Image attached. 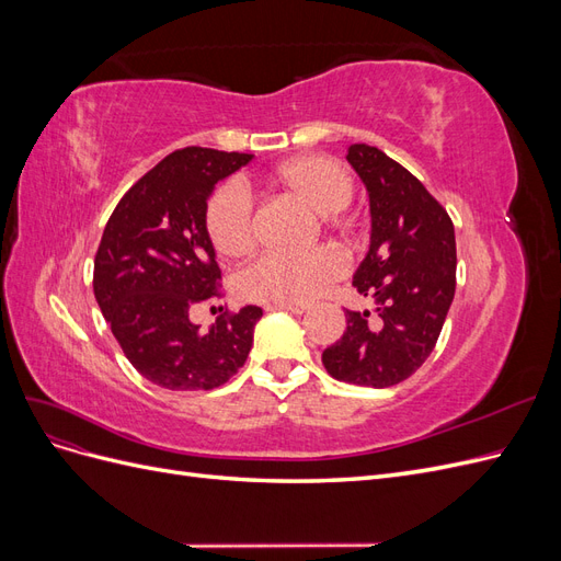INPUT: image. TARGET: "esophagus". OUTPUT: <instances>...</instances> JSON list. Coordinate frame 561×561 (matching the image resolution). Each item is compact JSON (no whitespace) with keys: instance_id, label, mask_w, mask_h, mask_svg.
<instances>
[{"instance_id":"34e87169","label":"esophagus","mask_w":561,"mask_h":561,"mask_svg":"<svg viewBox=\"0 0 561 561\" xmlns=\"http://www.w3.org/2000/svg\"><path fill=\"white\" fill-rule=\"evenodd\" d=\"M271 309H285V311H290V313H297V316H301V313H307L311 307L309 304H290V301H274V304H266V311H271Z\"/></svg>"}]
</instances>
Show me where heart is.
<instances>
[{"label":"heart","instance_id":"b5f03b06","mask_svg":"<svg viewBox=\"0 0 561 561\" xmlns=\"http://www.w3.org/2000/svg\"><path fill=\"white\" fill-rule=\"evenodd\" d=\"M271 180L320 215L344 210L353 196V180L346 168L320 154L285 161ZM203 217L210 243L225 257H243L254 248L252 198L243 186L219 184ZM344 271V254L334 248H318L307 254H264L239 276V293L254 301L304 304L342 278Z\"/></svg>","mask_w":561,"mask_h":561}]
</instances>
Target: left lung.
<instances>
[{"label": "left lung", "instance_id": "obj_1", "mask_svg": "<svg viewBox=\"0 0 561 561\" xmlns=\"http://www.w3.org/2000/svg\"><path fill=\"white\" fill-rule=\"evenodd\" d=\"M348 163L367 186L369 250L353 287L377 304L346 311V332L322 351L336 381L388 388L426 363L456 290V239L447 210L407 168L369 145H351Z\"/></svg>", "mask_w": 561, "mask_h": 561}]
</instances>
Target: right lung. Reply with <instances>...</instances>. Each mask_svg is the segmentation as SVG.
I'll use <instances>...</instances> for the list:
<instances>
[{
    "mask_svg": "<svg viewBox=\"0 0 561 561\" xmlns=\"http://www.w3.org/2000/svg\"><path fill=\"white\" fill-rule=\"evenodd\" d=\"M252 154L184 147L159 161L118 201L95 252L93 293L128 363L168 390H210L239 371L260 307L194 325L196 304L217 295L222 274L206 231L219 180Z\"/></svg>",
    "mask_w": 561,
    "mask_h": 561,
    "instance_id": "add662e5",
    "label": "right lung"
}]
</instances>
